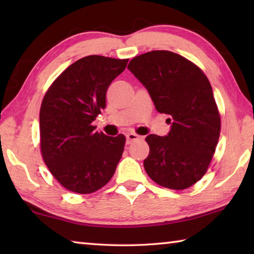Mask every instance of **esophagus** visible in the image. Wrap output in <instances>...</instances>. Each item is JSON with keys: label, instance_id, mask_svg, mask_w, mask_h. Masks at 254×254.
<instances>
[{"label": "esophagus", "instance_id": "1", "mask_svg": "<svg viewBox=\"0 0 254 254\" xmlns=\"http://www.w3.org/2000/svg\"><path fill=\"white\" fill-rule=\"evenodd\" d=\"M137 140H141V136L135 134V133H127V144L134 142V141H137Z\"/></svg>", "mask_w": 254, "mask_h": 254}]
</instances>
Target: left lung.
I'll return each instance as SVG.
<instances>
[{"instance_id": "8db88e82", "label": "left lung", "mask_w": 254, "mask_h": 254, "mask_svg": "<svg viewBox=\"0 0 254 254\" xmlns=\"http://www.w3.org/2000/svg\"><path fill=\"white\" fill-rule=\"evenodd\" d=\"M127 68L148 89L159 113L170 117L168 134L145 137L150 148L145 171L162 187L192 186L207 171L221 132L207 77L195 64L167 50L137 56Z\"/></svg>"}]
</instances>
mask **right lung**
I'll return each instance as SVG.
<instances>
[{"instance_id": "add662e5", "label": "right lung", "mask_w": 254, "mask_h": 254, "mask_svg": "<svg viewBox=\"0 0 254 254\" xmlns=\"http://www.w3.org/2000/svg\"><path fill=\"white\" fill-rule=\"evenodd\" d=\"M128 59L92 55L77 60L47 91L40 109V148L54 177L68 190L91 194L110 182L126 136L95 131L106 91Z\"/></svg>"}]
</instances>
